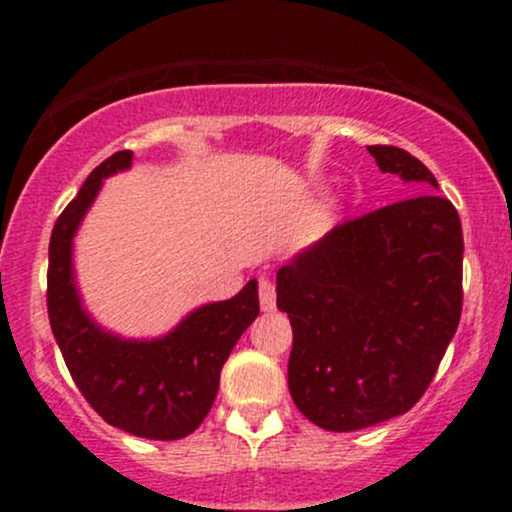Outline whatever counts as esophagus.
<instances>
[{"label": "esophagus", "instance_id": "1", "mask_svg": "<svg viewBox=\"0 0 512 512\" xmlns=\"http://www.w3.org/2000/svg\"><path fill=\"white\" fill-rule=\"evenodd\" d=\"M260 305L264 313H272L276 308V289L272 279H267V276H262L260 279Z\"/></svg>", "mask_w": 512, "mask_h": 512}]
</instances>
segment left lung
<instances>
[{
	"label": "left lung",
	"instance_id": "8db88e82",
	"mask_svg": "<svg viewBox=\"0 0 512 512\" xmlns=\"http://www.w3.org/2000/svg\"><path fill=\"white\" fill-rule=\"evenodd\" d=\"M411 199L334 226L276 272L289 315V390L305 419L358 431L419 402L462 315V223L433 173L397 146H368Z\"/></svg>",
	"mask_w": 512,
	"mask_h": 512
}]
</instances>
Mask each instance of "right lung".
Masks as SVG:
<instances>
[{"instance_id":"obj_1","label":"right lung","mask_w":512,"mask_h":512,"mask_svg":"<svg viewBox=\"0 0 512 512\" xmlns=\"http://www.w3.org/2000/svg\"><path fill=\"white\" fill-rule=\"evenodd\" d=\"M132 166V151H117L91 170L79 195L52 228L48 315L64 363L86 402L132 436L178 440L202 424L219 392L221 368L257 315V281L231 301L192 310L158 339H122L105 332L81 305L74 284L72 245L79 223L105 178Z\"/></svg>"}]
</instances>
